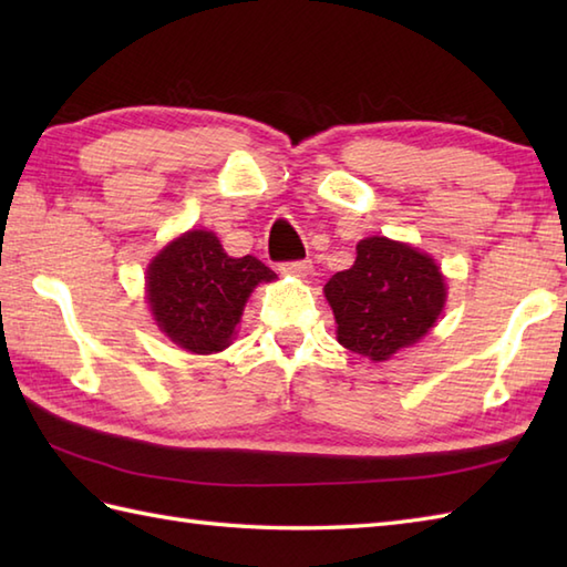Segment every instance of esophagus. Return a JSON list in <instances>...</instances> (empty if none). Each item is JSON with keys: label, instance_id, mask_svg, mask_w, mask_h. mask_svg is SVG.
Wrapping results in <instances>:
<instances>
[{"label": "esophagus", "instance_id": "obj_1", "mask_svg": "<svg viewBox=\"0 0 567 567\" xmlns=\"http://www.w3.org/2000/svg\"><path fill=\"white\" fill-rule=\"evenodd\" d=\"M280 270L287 275H295V277H305L311 272V260H292V262H282Z\"/></svg>", "mask_w": 567, "mask_h": 567}]
</instances>
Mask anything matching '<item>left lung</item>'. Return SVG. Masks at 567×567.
I'll use <instances>...</instances> for the list:
<instances>
[{
	"label": "left lung",
	"instance_id": "left-lung-1",
	"mask_svg": "<svg viewBox=\"0 0 567 567\" xmlns=\"http://www.w3.org/2000/svg\"><path fill=\"white\" fill-rule=\"evenodd\" d=\"M355 262L323 287L339 343L375 363L414 346L436 323L445 280L431 256L384 236L363 238Z\"/></svg>",
	"mask_w": 567,
	"mask_h": 567
}]
</instances>
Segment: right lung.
I'll use <instances>...</instances> for the list:
<instances>
[{
    "mask_svg": "<svg viewBox=\"0 0 567 567\" xmlns=\"http://www.w3.org/2000/svg\"><path fill=\"white\" fill-rule=\"evenodd\" d=\"M275 272L258 258L226 256L212 231H187L148 265L146 295L161 331L189 353H219L231 343L258 282Z\"/></svg>",
    "mask_w": 567,
    "mask_h": 567,
    "instance_id": "1",
    "label": "right lung"
}]
</instances>
